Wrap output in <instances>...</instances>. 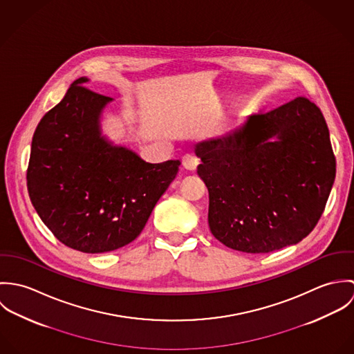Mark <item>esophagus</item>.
Here are the masks:
<instances>
[{
  "label": "esophagus",
  "instance_id": "1",
  "mask_svg": "<svg viewBox=\"0 0 354 354\" xmlns=\"http://www.w3.org/2000/svg\"><path fill=\"white\" fill-rule=\"evenodd\" d=\"M198 165H199V159H198L195 155H192V153H185V155L183 156V166H184L187 170L194 171V170L198 167Z\"/></svg>",
  "mask_w": 354,
  "mask_h": 354
}]
</instances>
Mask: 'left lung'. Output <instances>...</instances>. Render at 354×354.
<instances>
[{
    "mask_svg": "<svg viewBox=\"0 0 354 354\" xmlns=\"http://www.w3.org/2000/svg\"><path fill=\"white\" fill-rule=\"evenodd\" d=\"M208 189V226L223 245L267 253L295 245L320 219L335 156L320 109L304 97L248 115L195 145Z\"/></svg>",
    "mask_w": 354,
    "mask_h": 354,
    "instance_id": "1",
    "label": "left lung"
}]
</instances>
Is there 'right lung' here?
<instances>
[{
  "label": "right lung",
  "mask_w": 354,
  "mask_h": 354,
  "mask_svg": "<svg viewBox=\"0 0 354 354\" xmlns=\"http://www.w3.org/2000/svg\"><path fill=\"white\" fill-rule=\"evenodd\" d=\"M75 80L38 124L27 169L34 208L66 247L110 252L132 243L176 178L180 160L149 163L102 135L113 98Z\"/></svg>",
  "instance_id": "add662e5"
}]
</instances>
